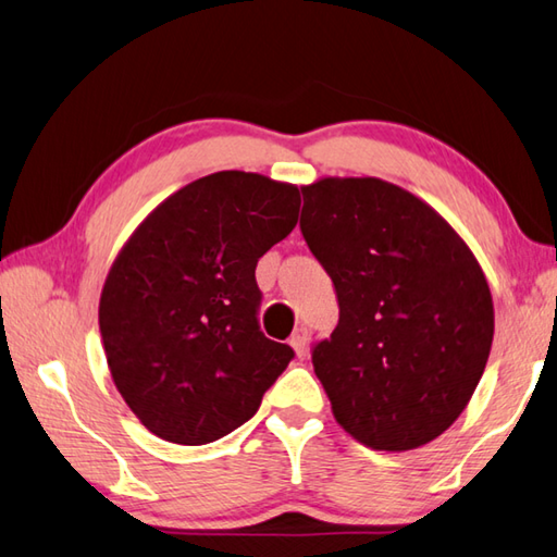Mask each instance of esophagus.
<instances>
[{"mask_svg": "<svg viewBox=\"0 0 557 557\" xmlns=\"http://www.w3.org/2000/svg\"><path fill=\"white\" fill-rule=\"evenodd\" d=\"M289 345L294 347V352H297L299 357L307 355V345H309V331L304 329V325H301V329L294 331V333H292V337H289Z\"/></svg>", "mask_w": 557, "mask_h": 557, "instance_id": "esophagus-1", "label": "esophagus"}]
</instances>
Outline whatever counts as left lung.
<instances>
[{"mask_svg": "<svg viewBox=\"0 0 557 557\" xmlns=\"http://www.w3.org/2000/svg\"><path fill=\"white\" fill-rule=\"evenodd\" d=\"M301 234L341 321L311 362L333 416L372 449L408 451L461 416L493 347L478 260L430 205L379 178L301 188Z\"/></svg>", "mask_w": 557, "mask_h": 557, "instance_id": "obj_1", "label": "left lung"}]
</instances>
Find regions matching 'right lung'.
<instances>
[{
  "label": "right lung",
  "instance_id": "obj_1",
  "mask_svg": "<svg viewBox=\"0 0 557 557\" xmlns=\"http://www.w3.org/2000/svg\"><path fill=\"white\" fill-rule=\"evenodd\" d=\"M299 188L220 171L163 200L120 250L98 307L120 396L157 437L198 446L256 416L294 359L258 323V258L285 238Z\"/></svg>",
  "mask_w": 557,
  "mask_h": 557
}]
</instances>
